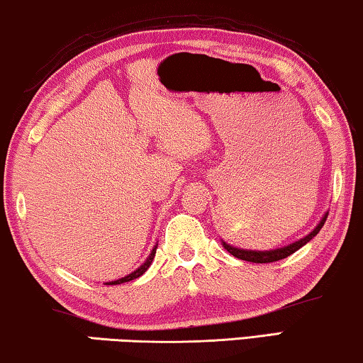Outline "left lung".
Masks as SVG:
<instances>
[{
    "mask_svg": "<svg viewBox=\"0 0 363 363\" xmlns=\"http://www.w3.org/2000/svg\"><path fill=\"white\" fill-rule=\"evenodd\" d=\"M328 215L323 216V220L320 221L318 226H316L312 233H310L308 235H306V238L297 240V242L287 245V247H283V249H276V250H267V252H255V250H240V249H235V247H231L226 242H223L224 249H226L229 254L234 255L235 258H240V260H245V262H252V263H272V262H278V260H283V258L289 257L294 254V252H297L301 247L306 245L308 240H312L316 234L320 233V229L323 228V224L326 221Z\"/></svg>",
    "mask_w": 363,
    "mask_h": 363,
    "instance_id": "left-lung-1",
    "label": "left lung"
}]
</instances>
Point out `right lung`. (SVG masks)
<instances>
[{"label": "right lung", "instance_id": "obj_1", "mask_svg": "<svg viewBox=\"0 0 363 363\" xmlns=\"http://www.w3.org/2000/svg\"><path fill=\"white\" fill-rule=\"evenodd\" d=\"M155 254H157V245H155V249L152 250V254H150V257L147 258L145 263H143L140 268H137L134 273H130V274H128V276H124V278H121V279H118V281H111V283H106V284H111V286H113V284H123V283H128V281H132V279L139 278V276H142L143 273H145L147 269H148V267H150V264H152Z\"/></svg>", "mask_w": 363, "mask_h": 363}]
</instances>
